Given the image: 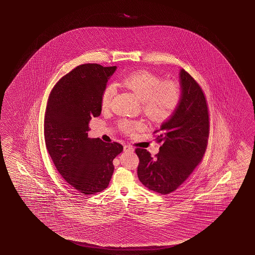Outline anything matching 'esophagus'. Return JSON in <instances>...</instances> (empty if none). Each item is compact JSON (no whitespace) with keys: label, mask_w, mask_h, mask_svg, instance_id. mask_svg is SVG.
Returning <instances> with one entry per match:
<instances>
[{"label":"esophagus","mask_w":255,"mask_h":255,"mask_svg":"<svg viewBox=\"0 0 255 255\" xmlns=\"http://www.w3.org/2000/svg\"><path fill=\"white\" fill-rule=\"evenodd\" d=\"M133 151H134V148L131 145H128V144L124 145V152H133Z\"/></svg>","instance_id":"obj_1"}]
</instances>
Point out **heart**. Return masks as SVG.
I'll use <instances>...</instances> for the list:
<instances>
[{
  "label": "heart",
  "instance_id": "heart-1",
  "mask_svg": "<svg viewBox=\"0 0 255 255\" xmlns=\"http://www.w3.org/2000/svg\"><path fill=\"white\" fill-rule=\"evenodd\" d=\"M121 84L137 96L143 104L144 114L153 122L162 123L167 121L181 102L180 84L173 81L162 82L159 76L145 70L126 75ZM114 94L115 85H107L101 98L103 109L110 106ZM120 126L126 133H133L142 127L138 122L128 121H121Z\"/></svg>",
  "mask_w": 255,
  "mask_h": 255
}]
</instances>
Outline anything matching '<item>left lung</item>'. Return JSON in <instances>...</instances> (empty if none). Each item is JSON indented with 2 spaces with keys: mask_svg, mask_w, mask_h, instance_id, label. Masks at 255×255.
Segmentation results:
<instances>
[{
  "mask_svg": "<svg viewBox=\"0 0 255 255\" xmlns=\"http://www.w3.org/2000/svg\"><path fill=\"white\" fill-rule=\"evenodd\" d=\"M181 102L163 121L156 139L163 141L152 157L146 149L136 148L137 176L149 190L169 194L181 185L201 162L209 134V111L203 92L184 70L179 74Z\"/></svg>",
  "mask_w": 255,
  "mask_h": 255,
  "instance_id": "obj_1",
  "label": "left lung"
}]
</instances>
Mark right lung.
Instances as JSON below:
<instances>
[{
  "label": "right lung",
  "instance_id": "obj_1",
  "mask_svg": "<svg viewBox=\"0 0 255 255\" xmlns=\"http://www.w3.org/2000/svg\"><path fill=\"white\" fill-rule=\"evenodd\" d=\"M117 66L79 65L52 90L45 116V141L61 176L85 195L109 186L113 160L123 151L119 143L89 138V122L102 112V92Z\"/></svg>",
  "mask_w": 255,
  "mask_h": 255
}]
</instances>
